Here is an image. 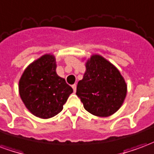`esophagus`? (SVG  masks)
Listing matches in <instances>:
<instances>
[{"mask_svg": "<svg viewBox=\"0 0 154 154\" xmlns=\"http://www.w3.org/2000/svg\"><path fill=\"white\" fill-rule=\"evenodd\" d=\"M72 89H73L74 91H76V89H77V85H76V84H74V85L72 86Z\"/></svg>", "mask_w": 154, "mask_h": 154, "instance_id": "esophagus-1", "label": "esophagus"}]
</instances>
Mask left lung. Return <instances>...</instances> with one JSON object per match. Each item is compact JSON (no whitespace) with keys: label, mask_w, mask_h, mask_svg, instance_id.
Listing matches in <instances>:
<instances>
[{"label":"left lung","mask_w":154,"mask_h":154,"mask_svg":"<svg viewBox=\"0 0 154 154\" xmlns=\"http://www.w3.org/2000/svg\"><path fill=\"white\" fill-rule=\"evenodd\" d=\"M87 71L78 82L77 96L89 113L107 117L124 102L127 86L119 70L100 55H93L86 64Z\"/></svg>","instance_id":"8db88e82"}]
</instances>
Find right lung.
<instances>
[{
    "mask_svg": "<svg viewBox=\"0 0 154 154\" xmlns=\"http://www.w3.org/2000/svg\"><path fill=\"white\" fill-rule=\"evenodd\" d=\"M19 91L33 115L48 119L62 111L73 90L56 72L55 57L45 54L25 69L19 82Z\"/></svg>",
    "mask_w": 154,
    "mask_h": 154,
    "instance_id": "right-lung-1",
    "label": "right lung"
}]
</instances>
